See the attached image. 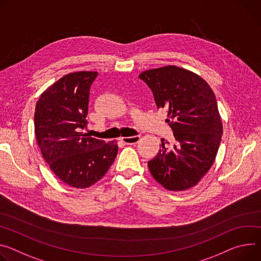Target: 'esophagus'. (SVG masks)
<instances>
[{
  "mask_svg": "<svg viewBox=\"0 0 261 261\" xmlns=\"http://www.w3.org/2000/svg\"><path fill=\"white\" fill-rule=\"evenodd\" d=\"M140 139L139 135H135V136H131V137H122L121 140L123 143H125L126 145H134L136 143H138Z\"/></svg>",
  "mask_w": 261,
  "mask_h": 261,
  "instance_id": "esophagus-1",
  "label": "esophagus"
}]
</instances>
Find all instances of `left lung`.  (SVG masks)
<instances>
[{
    "instance_id": "obj_1",
    "label": "left lung",
    "mask_w": 261,
    "mask_h": 261,
    "mask_svg": "<svg viewBox=\"0 0 261 261\" xmlns=\"http://www.w3.org/2000/svg\"><path fill=\"white\" fill-rule=\"evenodd\" d=\"M151 88L157 108H167L165 120L175 143L161 139L148 162L154 179L165 189L181 192L198 184L215 162L223 134L218 103L208 83L197 74L168 65L138 76Z\"/></svg>"
}]
</instances>
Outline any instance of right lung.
I'll use <instances>...</instances> for the list:
<instances>
[{"label":"right lung","instance_id":"right-lung-1","mask_svg":"<svg viewBox=\"0 0 261 261\" xmlns=\"http://www.w3.org/2000/svg\"><path fill=\"white\" fill-rule=\"evenodd\" d=\"M97 72L69 73L39 97L34 113L38 147L51 171L65 184L86 188L104 177L117 154L114 141L87 136L89 89Z\"/></svg>","mask_w":261,"mask_h":261}]
</instances>
